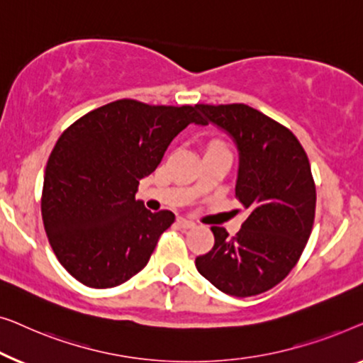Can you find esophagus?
<instances>
[{
    "instance_id": "obj_1",
    "label": "esophagus",
    "mask_w": 363,
    "mask_h": 363,
    "mask_svg": "<svg viewBox=\"0 0 363 363\" xmlns=\"http://www.w3.org/2000/svg\"><path fill=\"white\" fill-rule=\"evenodd\" d=\"M177 225H179L181 228H192L194 225H196V223H194L192 220H187V218L179 217V218H177Z\"/></svg>"
}]
</instances>
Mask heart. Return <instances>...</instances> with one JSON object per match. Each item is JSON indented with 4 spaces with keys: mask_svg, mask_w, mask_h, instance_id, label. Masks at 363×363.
<instances>
[{
    "mask_svg": "<svg viewBox=\"0 0 363 363\" xmlns=\"http://www.w3.org/2000/svg\"><path fill=\"white\" fill-rule=\"evenodd\" d=\"M212 147H218V145H216V146H212Z\"/></svg>",
    "mask_w": 363,
    "mask_h": 363,
    "instance_id": "heart-1",
    "label": "heart"
}]
</instances>
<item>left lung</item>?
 I'll list each match as a JSON object with an SVG mask.
<instances>
[{"mask_svg":"<svg viewBox=\"0 0 363 363\" xmlns=\"http://www.w3.org/2000/svg\"><path fill=\"white\" fill-rule=\"evenodd\" d=\"M240 152L235 197L248 212L235 237L212 227V250L196 267L222 293L247 298L281 283L299 262L315 216V184L293 131L245 104L197 105Z\"/></svg>","mask_w":363,"mask_h":363,"instance_id":"left-lung-1","label":"left lung"}]
</instances>
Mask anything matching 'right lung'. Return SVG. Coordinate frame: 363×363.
Instances as JSON below:
<instances>
[{
  "instance_id": "1",
  "label": "right lung",
  "mask_w": 363,
  "mask_h": 363,
  "mask_svg": "<svg viewBox=\"0 0 363 363\" xmlns=\"http://www.w3.org/2000/svg\"><path fill=\"white\" fill-rule=\"evenodd\" d=\"M191 123L206 125L197 105L123 99L89 111L60 135L45 166L40 212L55 257L77 281L115 288L146 267L176 217L152 213L135 194Z\"/></svg>"
}]
</instances>
